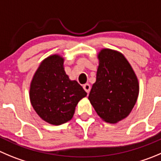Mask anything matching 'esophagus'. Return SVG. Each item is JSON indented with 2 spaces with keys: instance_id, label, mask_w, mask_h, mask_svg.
<instances>
[{
  "instance_id": "34e87169",
  "label": "esophagus",
  "mask_w": 161,
  "mask_h": 161,
  "mask_svg": "<svg viewBox=\"0 0 161 161\" xmlns=\"http://www.w3.org/2000/svg\"><path fill=\"white\" fill-rule=\"evenodd\" d=\"M83 88L86 91L87 93H89L90 90H91V85H90L89 84H85V85H84Z\"/></svg>"
}]
</instances>
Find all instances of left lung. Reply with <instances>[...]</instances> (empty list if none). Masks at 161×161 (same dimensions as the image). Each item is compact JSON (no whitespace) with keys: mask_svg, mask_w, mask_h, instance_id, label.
Returning <instances> with one entry per match:
<instances>
[{"mask_svg":"<svg viewBox=\"0 0 161 161\" xmlns=\"http://www.w3.org/2000/svg\"><path fill=\"white\" fill-rule=\"evenodd\" d=\"M96 81L88 99L98 115L115 123L129 115L137 101L138 81L125 57L110 49L99 54Z\"/></svg>","mask_w":161,"mask_h":161,"instance_id":"1","label":"left lung"}]
</instances>
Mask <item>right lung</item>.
I'll return each instance as SVG.
<instances>
[{
	"instance_id": "1",
	"label": "right lung",
	"mask_w": 161,
	"mask_h": 161,
	"mask_svg": "<svg viewBox=\"0 0 161 161\" xmlns=\"http://www.w3.org/2000/svg\"><path fill=\"white\" fill-rule=\"evenodd\" d=\"M58 55L46 58L35 73L30 88L31 105L39 117L53 125H61L73 118L75 108L87 96L76 80H70Z\"/></svg>"
}]
</instances>
